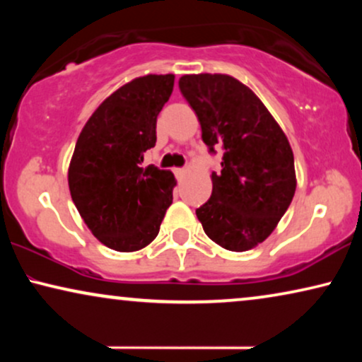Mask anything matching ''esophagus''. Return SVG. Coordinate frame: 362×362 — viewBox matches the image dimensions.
<instances>
[{"mask_svg":"<svg viewBox=\"0 0 362 362\" xmlns=\"http://www.w3.org/2000/svg\"><path fill=\"white\" fill-rule=\"evenodd\" d=\"M173 173H175L177 180H181V177L186 175V170H185V168H175V170H173Z\"/></svg>","mask_w":362,"mask_h":362,"instance_id":"esophagus-1","label":"esophagus"}]
</instances>
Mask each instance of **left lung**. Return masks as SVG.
Masks as SVG:
<instances>
[{
  "label": "left lung",
  "instance_id": "1",
  "mask_svg": "<svg viewBox=\"0 0 362 362\" xmlns=\"http://www.w3.org/2000/svg\"><path fill=\"white\" fill-rule=\"evenodd\" d=\"M180 90L201 123L211 153L222 146L212 194L196 209L217 245L245 252L264 242L288 209L296 189L293 151L272 113L249 87L226 74H192Z\"/></svg>",
  "mask_w": 362,
  "mask_h": 362
}]
</instances>
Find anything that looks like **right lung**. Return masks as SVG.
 <instances>
[{"instance_id": "right-lung-1", "label": "right lung", "mask_w": 362, "mask_h": 362, "mask_svg": "<svg viewBox=\"0 0 362 362\" xmlns=\"http://www.w3.org/2000/svg\"><path fill=\"white\" fill-rule=\"evenodd\" d=\"M175 76L150 74L103 100L77 138L69 189L78 214L103 245L117 252L146 247L160 232L176 186L171 171L141 168L156 143V118Z\"/></svg>"}]
</instances>
